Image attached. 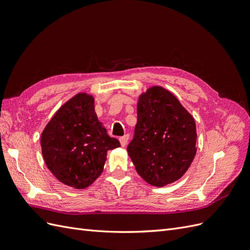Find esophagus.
<instances>
[{
    "label": "esophagus",
    "mask_w": 250,
    "mask_h": 250,
    "mask_svg": "<svg viewBox=\"0 0 250 250\" xmlns=\"http://www.w3.org/2000/svg\"><path fill=\"white\" fill-rule=\"evenodd\" d=\"M128 140H129V134H125L123 137L120 138V143H121V146L125 147L128 143Z\"/></svg>",
    "instance_id": "obj_1"
}]
</instances>
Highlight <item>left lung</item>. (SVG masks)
Segmentation results:
<instances>
[{
    "label": "left lung",
    "instance_id": "8db88e82",
    "mask_svg": "<svg viewBox=\"0 0 250 250\" xmlns=\"http://www.w3.org/2000/svg\"><path fill=\"white\" fill-rule=\"evenodd\" d=\"M138 122L127 147L135 170L162 188L183 177L196 155V124L177 98L162 86L139 97Z\"/></svg>",
    "mask_w": 250,
    "mask_h": 250
}]
</instances>
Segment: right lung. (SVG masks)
Masks as SVG:
<instances>
[{
  "mask_svg": "<svg viewBox=\"0 0 250 250\" xmlns=\"http://www.w3.org/2000/svg\"><path fill=\"white\" fill-rule=\"evenodd\" d=\"M42 152L60 183L82 190L101 175L107 151L121 146L97 118L92 95L79 93L60 107L44 127Z\"/></svg>",
  "mask_w": 250,
  "mask_h": 250,
  "instance_id": "1",
  "label": "right lung"
}]
</instances>
